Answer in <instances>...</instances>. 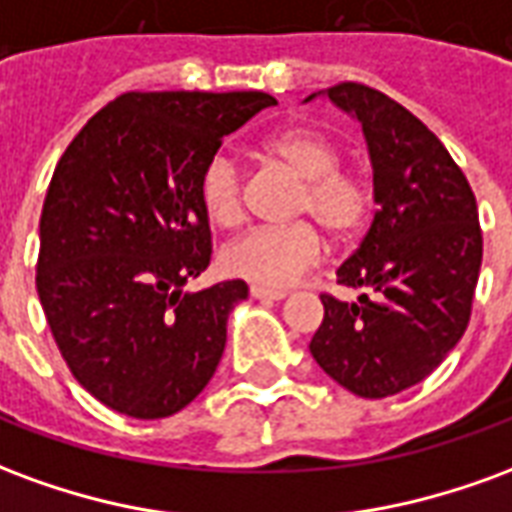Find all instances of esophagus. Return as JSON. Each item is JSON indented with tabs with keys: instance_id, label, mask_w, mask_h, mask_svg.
Returning a JSON list of instances; mask_svg holds the SVG:
<instances>
[{
	"instance_id": "1",
	"label": "esophagus",
	"mask_w": 512,
	"mask_h": 512,
	"mask_svg": "<svg viewBox=\"0 0 512 512\" xmlns=\"http://www.w3.org/2000/svg\"><path fill=\"white\" fill-rule=\"evenodd\" d=\"M249 293H252V299H260V301H279V299H285V296H288L285 290L260 288V285H252V288H249Z\"/></svg>"
}]
</instances>
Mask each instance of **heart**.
Returning a JSON list of instances; mask_svg holds the SVG:
<instances>
[{
  "label": "heart",
  "mask_w": 512,
  "mask_h": 512,
  "mask_svg": "<svg viewBox=\"0 0 512 512\" xmlns=\"http://www.w3.org/2000/svg\"><path fill=\"white\" fill-rule=\"evenodd\" d=\"M271 161L293 172L301 189L290 216L310 219L285 227H257L222 249V268L230 277L260 288H288L321 260L323 241L315 224L332 241H351L365 230L373 211V186L362 172L343 169V150L312 128L277 131L263 142ZM200 200L216 227L233 230L244 222V178L230 156H213L200 178Z\"/></svg>",
  "instance_id": "obj_1"
}]
</instances>
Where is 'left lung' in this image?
<instances>
[{
	"instance_id": "left-lung-1",
	"label": "left lung",
	"mask_w": 512,
	"mask_h": 512,
	"mask_svg": "<svg viewBox=\"0 0 512 512\" xmlns=\"http://www.w3.org/2000/svg\"><path fill=\"white\" fill-rule=\"evenodd\" d=\"M326 95L362 123L378 211L337 268V285L365 293L354 304L323 293L310 354L348 392L389 397L428 378L469 326L483 263L477 202L439 136L406 106L359 82Z\"/></svg>"
}]
</instances>
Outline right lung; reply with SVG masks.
Segmentation results:
<instances>
[{"label": "right lung", "instance_id": "1", "mask_svg": "<svg viewBox=\"0 0 512 512\" xmlns=\"http://www.w3.org/2000/svg\"><path fill=\"white\" fill-rule=\"evenodd\" d=\"M277 101L268 93H123L87 120L40 213V304L73 378L136 419L200 395L227 343L244 279L183 285L211 263L200 200L222 139Z\"/></svg>", "mask_w": 512, "mask_h": 512}]
</instances>
